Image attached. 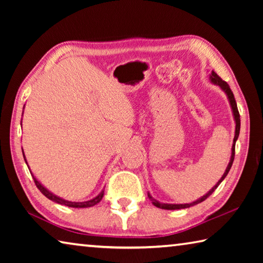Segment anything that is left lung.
Wrapping results in <instances>:
<instances>
[{"mask_svg":"<svg viewBox=\"0 0 263 263\" xmlns=\"http://www.w3.org/2000/svg\"><path fill=\"white\" fill-rule=\"evenodd\" d=\"M209 79H210L211 83L216 84V86H219L220 89L222 91L225 92L226 96H228L229 99V102H230V105H231V109H232V114H233V118H234V122H235V132H234V139H233V144H232V152H231V159H230V162L228 164V167H226V171L224 174H222L221 179L217 182L216 185L213 186L212 189H210L208 191V193L202 196L201 198H198L197 201H195L193 203H186V204H168V203H160L159 201H157V199H154L152 196H151V194L148 193V198L152 201L153 205L157 206V208H160V209H163V210H179V209H185V208H190V206H194L196 205V204L201 203L203 201H205V199L210 196L213 191H215L217 189V186L219 185L222 180L225 179L226 175L229 174L230 169L231 167H232V163H233V160H234V149H235V141L238 140V137H239V133H240V115H239V111H238V106H237V103H235V100H234V95L232 90L230 89V86L228 83H226L225 81H222V80L218 77L217 73L213 72V70H211V74L210 77H209Z\"/></svg>","mask_w":263,"mask_h":263,"instance_id":"1","label":"left lung"}]
</instances>
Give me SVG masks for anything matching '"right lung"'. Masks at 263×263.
<instances>
[{"instance_id":"obj_1","label":"right lung","mask_w":263,"mask_h":263,"mask_svg":"<svg viewBox=\"0 0 263 263\" xmlns=\"http://www.w3.org/2000/svg\"><path fill=\"white\" fill-rule=\"evenodd\" d=\"M21 125H22V123H21ZM23 157H24V160H25V162H26L24 152H23ZM26 164H28V162H26ZM30 173H31V171H30ZM33 180H34L35 185H37V188L41 190L42 194L45 195L48 199H51V201L55 202L58 204H61V205H66V206H69V208H90V206H94V205H96L97 203L101 202V199L103 198V195H104V190H102L101 193L96 196V197H94L92 199H89V201H86V202H72V201H67V199L61 198V197H59V196H57V195H54L53 193H51V191L47 190L45 186H44L41 183V182H39L37 179H35L34 176H33Z\"/></svg>"}]
</instances>
